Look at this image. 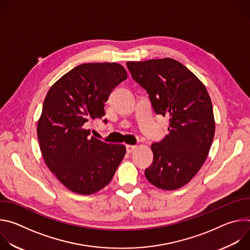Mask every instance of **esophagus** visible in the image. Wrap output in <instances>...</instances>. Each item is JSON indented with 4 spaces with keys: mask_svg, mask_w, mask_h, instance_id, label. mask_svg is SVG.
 Masks as SVG:
<instances>
[{
    "mask_svg": "<svg viewBox=\"0 0 250 250\" xmlns=\"http://www.w3.org/2000/svg\"><path fill=\"white\" fill-rule=\"evenodd\" d=\"M125 147H126V151H127L128 153H131L132 151H134V150L137 148L136 146H131V145H126Z\"/></svg>",
    "mask_w": 250,
    "mask_h": 250,
    "instance_id": "esophagus-1",
    "label": "esophagus"
}]
</instances>
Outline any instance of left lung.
<instances>
[{
  "instance_id": "obj_1",
  "label": "left lung",
  "mask_w": 250,
  "mask_h": 250,
  "mask_svg": "<svg viewBox=\"0 0 250 250\" xmlns=\"http://www.w3.org/2000/svg\"><path fill=\"white\" fill-rule=\"evenodd\" d=\"M133 80L144 88L157 115L169 118L167 134L151 145L153 162L146 179L157 188L175 190L198 173L215 135L210 98L191 71L171 58L126 62Z\"/></svg>"
}]
</instances>
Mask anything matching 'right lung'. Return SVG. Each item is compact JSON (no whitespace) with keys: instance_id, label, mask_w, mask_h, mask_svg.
Masks as SVG:
<instances>
[{"instance_id":"obj_1","label":"right lung","mask_w":250,"mask_h":250,"mask_svg":"<svg viewBox=\"0 0 250 250\" xmlns=\"http://www.w3.org/2000/svg\"><path fill=\"white\" fill-rule=\"evenodd\" d=\"M126 78L121 64L85 63L70 70L49 89L38 137L47 167L70 191L81 195L100 191L111 182L122 162L125 146L90 136L85 124L104 116V103Z\"/></svg>"}]
</instances>
